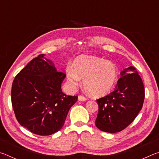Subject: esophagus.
<instances>
[{
  "label": "esophagus",
  "mask_w": 159,
  "mask_h": 159,
  "mask_svg": "<svg viewBox=\"0 0 159 159\" xmlns=\"http://www.w3.org/2000/svg\"><path fill=\"white\" fill-rule=\"evenodd\" d=\"M79 101H86L87 100V98H85V97L83 96V95H79Z\"/></svg>",
  "instance_id": "obj_1"
}]
</instances>
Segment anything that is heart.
Returning a JSON list of instances; mask_svg holds the SVG:
<instances>
[{
    "label": "heart",
    "mask_w": 159,
    "mask_h": 159,
    "mask_svg": "<svg viewBox=\"0 0 159 159\" xmlns=\"http://www.w3.org/2000/svg\"><path fill=\"white\" fill-rule=\"evenodd\" d=\"M67 79L74 86L79 85L84 79V86L94 97H102L113 90L118 79L115 64L104 59L80 55L74 60L72 67L66 69Z\"/></svg>",
    "instance_id": "obj_1"
}]
</instances>
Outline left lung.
I'll use <instances>...</instances> for the list:
<instances>
[{
  "label": "left lung",
  "instance_id": "left-lung-1",
  "mask_svg": "<svg viewBox=\"0 0 159 159\" xmlns=\"http://www.w3.org/2000/svg\"><path fill=\"white\" fill-rule=\"evenodd\" d=\"M114 91L97 99L99 106L95 125L99 130L114 133L128 127L140 111L144 100L142 80L134 66L120 72Z\"/></svg>",
  "mask_w": 159,
  "mask_h": 159
}]
</instances>
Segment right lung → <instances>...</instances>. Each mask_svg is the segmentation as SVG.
I'll use <instances>...</instances> for the list:
<instances>
[{"label": "right lung", "instance_id": "obj_1", "mask_svg": "<svg viewBox=\"0 0 159 159\" xmlns=\"http://www.w3.org/2000/svg\"><path fill=\"white\" fill-rule=\"evenodd\" d=\"M43 54L34 58L15 76L11 101L19 123L34 134L50 135L62 128L78 96L61 91L66 74L57 71Z\"/></svg>", "mask_w": 159, "mask_h": 159}]
</instances>
